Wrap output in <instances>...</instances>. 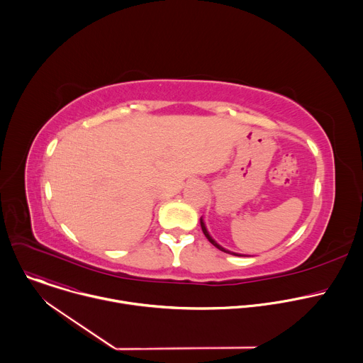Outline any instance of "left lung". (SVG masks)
<instances>
[{
    "label": "left lung",
    "mask_w": 363,
    "mask_h": 363,
    "mask_svg": "<svg viewBox=\"0 0 363 363\" xmlns=\"http://www.w3.org/2000/svg\"><path fill=\"white\" fill-rule=\"evenodd\" d=\"M199 223H201V228H202V233L205 234V237L208 238V241H210V242H211L214 247H217L218 250H221V251H224V252L233 254V255H238V257H240V255H242V254H238V252H233V251H228V250H225L224 247H221V245H220V244H218V242H217V241H216V240H214V238L210 235V233H208V230H206V227H205V224H203V220H202V218L199 220Z\"/></svg>",
    "instance_id": "8db88e82"
}]
</instances>
